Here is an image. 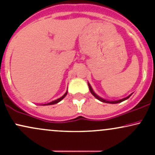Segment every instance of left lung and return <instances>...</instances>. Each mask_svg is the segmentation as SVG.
Masks as SVG:
<instances>
[{
	"label": "left lung",
	"mask_w": 155,
	"mask_h": 155,
	"mask_svg": "<svg viewBox=\"0 0 155 155\" xmlns=\"http://www.w3.org/2000/svg\"><path fill=\"white\" fill-rule=\"evenodd\" d=\"M88 86H89V88H90V92H91L92 95H93L94 97H96V98H97V100H99L100 101H101V102L106 103V104H119V103H121V102H122V101H124L127 100V99H128L129 97H130L131 95H132V94H131V95H128V96H127V97H124V98H122V99H120V100H117V101H106V100H105V99L102 98V97H99V96L97 95H96V94L95 93V92H94V91H93V90H92V87L90 86V84H89V83H88Z\"/></svg>",
	"instance_id": "8db88e82"
}]
</instances>
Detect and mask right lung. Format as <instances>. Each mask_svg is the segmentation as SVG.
<instances>
[{"mask_svg":"<svg viewBox=\"0 0 155 155\" xmlns=\"http://www.w3.org/2000/svg\"><path fill=\"white\" fill-rule=\"evenodd\" d=\"M67 93H68V90L66 91V92H65V93L64 94V95H63V96H62V97H60V98L57 99V100H55V101H51V102H50V103H48V104H44L43 106H48V105H53V104H58V103H59L60 101H61L63 100V99L64 98V97H65V96H66Z\"/></svg>","mask_w":155,"mask_h":155,"instance_id":"obj_1","label":"right lung"}]
</instances>
